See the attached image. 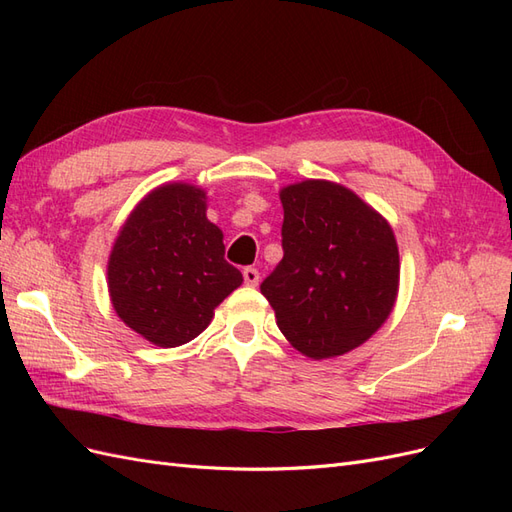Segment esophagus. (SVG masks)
Masks as SVG:
<instances>
[{
	"label": "esophagus",
	"instance_id": "34e87169",
	"mask_svg": "<svg viewBox=\"0 0 512 512\" xmlns=\"http://www.w3.org/2000/svg\"><path fill=\"white\" fill-rule=\"evenodd\" d=\"M243 280H245V284H247V286H258V282H260V273H258V269H254V267H245V269H243Z\"/></svg>",
	"mask_w": 512,
	"mask_h": 512
}]
</instances>
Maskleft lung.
<instances>
[{
  "label": "left lung",
  "instance_id": "1",
  "mask_svg": "<svg viewBox=\"0 0 512 512\" xmlns=\"http://www.w3.org/2000/svg\"><path fill=\"white\" fill-rule=\"evenodd\" d=\"M280 200L284 258L260 284L277 327L314 361L359 348L397 301L399 250L391 224L327 179L290 183Z\"/></svg>",
  "mask_w": 512,
  "mask_h": 512
}]
</instances>
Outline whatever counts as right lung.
<instances>
[{"mask_svg": "<svg viewBox=\"0 0 512 512\" xmlns=\"http://www.w3.org/2000/svg\"><path fill=\"white\" fill-rule=\"evenodd\" d=\"M117 316L147 342L177 348L203 333L243 282L207 220V192L173 181L151 190L119 228L106 265Z\"/></svg>", "mask_w": 512, "mask_h": 512, "instance_id": "right-lung-1", "label": "right lung"}]
</instances>
